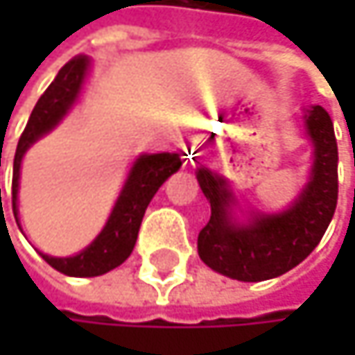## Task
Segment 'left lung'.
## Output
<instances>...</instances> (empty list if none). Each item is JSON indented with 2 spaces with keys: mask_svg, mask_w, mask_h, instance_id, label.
Returning a JSON list of instances; mask_svg holds the SVG:
<instances>
[{
  "mask_svg": "<svg viewBox=\"0 0 355 355\" xmlns=\"http://www.w3.org/2000/svg\"><path fill=\"white\" fill-rule=\"evenodd\" d=\"M304 123L315 148L313 177L296 203L282 214L254 216L248 226H236L228 214L232 193L226 180L207 168L197 171L211 205L197 250L214 271L241 282L271 279L294 269L320 243L337 207V139L329 112L319 105L304 114Z\"/></svg>",
  "mask_w": 355,
  "mask_h": 355,
  "instance_id": "8db88e82",
  "label": "left lung"
}]
</instances>
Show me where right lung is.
Wrapping results in <instances>:
<instances>
[{"label": "right lung", "instance_id": "1", "mask_svg": "<svg viewBox=\"0 0 355 355\" xmlns=\"http://www.w3.org/2000/svg\"><path fill=\"white\" fill-rule=\"evenodd\" d=\"M88 57L78 55L69 59L57 73V78L51 82V86L44 90V94L38 98L33 114L20 135L16 156H14V177H12V207L14 216L16 211V199H18V178H20V164L26 154V150L35 144L38 137L49 133L76 103L86 71H88ZM180 154H144L133 164L129 178L114 203V209L108 218L105 230L98 234V239L76 257H49L42 254V259L57 271L71 275V277H94L103 275L110 269L119 267L135 247L137 232L146 214L148 203L160 189V184L175 175L180 168ZM18 222V218H16Z\"/></svg>", "mask_w": 355, "mask_h": 355}]
</instances>
